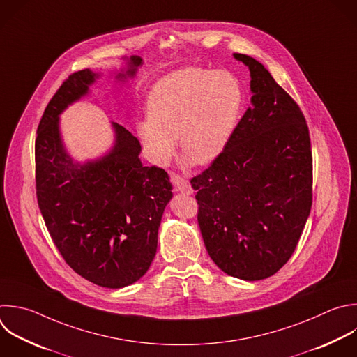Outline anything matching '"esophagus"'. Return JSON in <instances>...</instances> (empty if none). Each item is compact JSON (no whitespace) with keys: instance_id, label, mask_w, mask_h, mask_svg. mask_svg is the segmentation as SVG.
I'll return each mask as SVG.
<instances>
[{"instance_id":"esophagus-1","label":"esophagus","mask_w":357,"mask_h":357,"mask_svg":"<svg viewBox=\"0 0 357 357\" xmlns=\"http://www.w3.org/2000/svg\"><path fill=\"white\" fill-rule=\"evenodd\" d=\"M174 185H175V189L181 193H185V195H192L193 193L190 182L186 178H181V176L174 178Z\"/></svg>"}]
</instances>
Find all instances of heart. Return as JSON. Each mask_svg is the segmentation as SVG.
Instances as JSON below:
<instances>
[{
	"label": "heart",
	"mask_w": 357,
	"mask_h": 357,
	"mask_svg": "<svg viewBox=\"0 0 357 357\" xmlns=\"http://www.w3.org/2000/svg\"><path fill=\"white\" fill-rule=\"evenodd\" d=\"M241 109L243 89L231 73L183 68L154 85L149 117L136 129L153 164L167 167L179 139L188 165H208L225 150Z\"/></svg>",
	"instance_id": "1"
}]
</instances>
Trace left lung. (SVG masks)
<instances>
[{
	"instance_id": "1",
	"label": "left lung",
	"mask_w": 357,
	"mask_h": 357,
	"mask_svg": "<svg viewBox=\"0 0 357 357\" xmlns=\"http://www.w3.org/2000/svg\"><path fill=\"white\" fill-rule=\"evenodd\" d=\"M251 106L222 154L192 178L206 250L227 275H275L293 255L312 204V155L305 117L255 59Z\"/></svg>"
}]
</instances>
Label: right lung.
<instances>
[{
  "mask_svg": "<svg viewBox=\"0 0 357 357\" xmlns=\"http://www.w3.org/2000/svg\"><path fill=\"white\" fill-rule=\"evenodd\" d=\"M117 81L135 77L143 59L132 56ZM100 74H71L49 102L35 143L36 195L52 240L68 266L93 284L121 289L149 271L172 185L162 168L144 167L140 142L112 122L114 144L84 164L67 153L60 114L88 95Z\"/></svg>",
  "mask_w": 357,
  "mask_h": 357,
  "instance_id": "add662e5",
  "label": "right lung"
}]
</instances>
